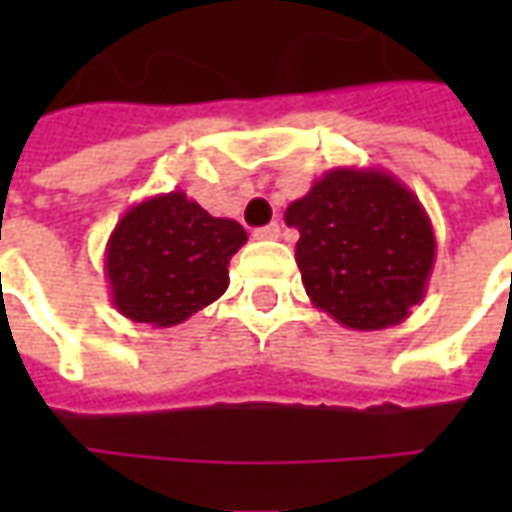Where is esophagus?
Here are the masks:
<instances>
[{"instance_id":"1","label":"esophagus","mask_w":512,"mask_h":512,"mask_svg":"<svg viewBox=\"0 0 512 512\" xmlns=\"http://www.w3.org/2000/svg\"><path fill=\"white\" fill-rule=\"evenodd\" d=\"M279 230H282V227H279L277 222H271L266 224V227H257L255 238L257 241H274V238H279Z\"/></svg>"}]
</instances>
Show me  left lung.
<instances>
[{"instance_id": "8db88e82", "label": "left lung", "mask_w": 512, "mask_h": 512, "mask_svg": "<svg viewBox=\"0 0 512 512\" xmlns=\"http://www.w3.org/2000/svg\"><path fill=\"white\" fill-rule=\"evenodd\" d=\"M310 301L356 332L403 323L425 299L436 235L417 194L384 169H329L285 211Z\"/></svg>"}]
</instances>
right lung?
<instances>
[{
  "label": "right lung",
  "instance_id": "1",
  "mask_svg": "<svg viewBox=\"0 0 512 512\" xmlns=\"http://www.w3.org/2000/svg\"><path fill=\"white\" fill-rule=\"evenodd\" d=\"M246 244L235 219H219L183 191L131 205L106 241L104 274L115 310L156 329L178 326L230 285V257Z\"/></svg>",
  "mask_w": 512,
  "mask_h": 512
}]
</instances>
